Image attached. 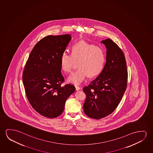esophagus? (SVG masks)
<instances>
[{
    "label": "esophagus",
    "mask_w": 153,
    "mask_h": 153,
    "mask_svg": "<svg viewBox=\"0 0 153 153\" xmlns=\"http://www.w3.org/2000/svg\"><path fill=\"white\" fill-rule=\"evenodd\" d=\"M75 88H76V91H78V90H79V89H80V88L79 86H75Z\"/></svg>",
    "instance_id": "34e87169"
}]
</instances>
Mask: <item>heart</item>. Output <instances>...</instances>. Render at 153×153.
I'll return each mask as SVG.
<instances>
[{"mask_svg": "<svg viewBox=\"0 0 153 153\" xmlns=\"http://www.w3.org/2000/svg\"><path fill=\"white\" fill-rule=\"evenodd\" d=\"M71 53L64 51L60 56V66L66 73L71 72L76 62L78 69L68 77L69 82L78 85L89 75L93 77L99 75L103 69L106 53L103 48L81 41L73 45Z\"/></svg>", "mask_w": 153, "mask_h": 153, "instance_id": "obj_1", "label": "heart"}]
</instances>
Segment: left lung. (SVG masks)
Instances as JSON below:
<instances>
[{"mask_svg": "<svg viewBox=\"0 0 153 153\" xmlns=\"http://www.w3.org/2000/svg\"><path fill=\"white\" fill-rule=\"evenodd\" d=\"M101 42L107 50L103 69L83 88L86 95L84 113L95 119L104 118L115 110L126 91L128 79L127 64L122 50L110 39Z\"/></svg>", "mask_w": 153, "mask_h": 153, "instance_id": "8db88e82", "label": "left lung"}]
</instances>
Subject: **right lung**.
Wrapping results in <instances>:
<instances>
[{"label": "right lung", "instance_id": "add662e5", "mask_svg": "<svg viewBox=\"0 0 153 153\" xmlns=\"http://www.w3.org/2000/svg\"><path fill=\"white\" fill-rule=\"evenodd\" d=\"M71 35H48L31 51L23 73V82L28 101L38 113L54 118L64 111L66 100L75 91L71 84L62 85L60 56Z\"/></svg>", "mask_w": 153, "mask_h": 153}]
</instances>
